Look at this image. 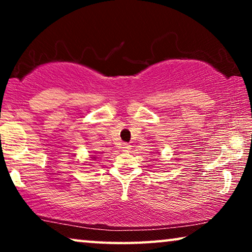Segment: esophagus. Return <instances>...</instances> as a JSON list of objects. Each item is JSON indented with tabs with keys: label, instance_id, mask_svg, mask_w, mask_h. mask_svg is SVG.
<instances>
[{
	"label": "esophagus",
	"instance_id": "obj_1",
	"mask_svg": "<svg viewBox=\"0 0 252 252\" xmlns=\"http://www.w3.org/2000/svg\"><path fill=\"white\" fill-rule=\"evenodd\" d=\"M122 148H123L124 151H129L130 146H129L128 143H123V144H122Z\"/></svg>",
	"mask_w": 252,
	"mask_h": 252
}]
</instances>
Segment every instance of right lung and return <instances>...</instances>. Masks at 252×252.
Masks as SVG:
<instances>
[{
	"label": "right lung",
	"mask_w": 252,
	"mask_h": 252,
	"mask_svg": "<svg viewBox=\"0 0 252 252\" xmlns=\"http://www.w3.org/2000/svg\"><path fill=\"white\" fill-rule=\"evenodd\" d=\"M94 158H95V157H94Z\"/></svg>",
	"instance_id": "add662e5"
}]
</instances>
